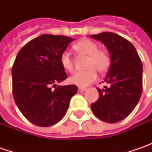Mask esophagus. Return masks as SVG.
Listing matches in <instances>:
<instances>
[{"mask_svg": "<svg viewBox=\"0 0 152 152\" xmlns=\"http://www.w3.org/2000/svg\"><path fill=\"white\" fill-rule=\"evenodd\" d=\"M86 91V88H83V87H79V92H84Z\"/></svg>", "mask_w": 152, "mask_h": 152, "instance_id": "esophagus-1", "label": "esophagus"}]
</instances>
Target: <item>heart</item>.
<instances>
[{"mask_svg": "<svg viewBox=\"0 0 152 152\" xmlns=\"http://www.w3.org/2000/svg\"><path fill=\"white\" fill-rule=\"evenodd\" d=\"M73 48L79 53L89 56L86 72L77 73L70 78V83L79 87H85L97 79V71L99 73H106L110 67V56L104 50H99L96 42L89 39H82L73 45ZM60 62L62 67L67 72L73 73L75 70L74 61L67 50H64L60 56Z\"/></svg>", "mask_w": 152, "mask_h": 152, "instance_id": "obj_1", "label": "heart"}]
</instances>
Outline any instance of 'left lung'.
<instances>
[{
  "label": "left lung",
  "instance_id": "obj_1",
  "mask_svg": "<svg viewBox=\"0 0 152 152\" xmlns=\"http://www.w3.org/2000/svg\"><path fill=\"white\" fill-rule=\"evenodd\" d=\"M105 45L111 65L105 78L110 85L97 89L99 98L91 106L95 116L107 123L124 119L136 107L142 93L143 67L137 50L126 39L112 32L92 34Z\"/></svg>",
  "mask_w": 152,
  "mask_h": 152
}]
</instances>
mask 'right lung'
Instances as JSON below:
<instances>
[{"mask_svg":"<svg viewBox=\"0 0 152 152\" xmlns=\"http://www.w3.org/2000/svg\"><path fill=\"white\" fill-rule=\"evenodd\" d=\"M73 40L63 35L42 34L17 55L12 69L13 98L22 114L35 125L58 123L78 91L76 85L56 86L67 78L60 56Z\"/></svg>","mask_w":152,"mask_h":152,"instance_id":"right-lung-1","label":"right lung"}]
</instances>
